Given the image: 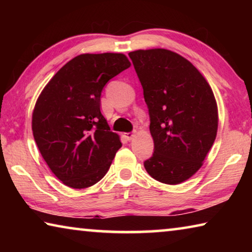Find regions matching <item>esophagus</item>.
Listing matches in <instances>:
<instances>
[{
    "instance_id": "1",
    "label": "esophagus",
    "mask_w": 252,
    "mask_h": 252,
    "mask_svg": "<svg viewBox=\"0 0 252 252\" xmlns=\"http://www.w3.org/2000/svg\"><path fill=\"white\" fill-rule=\"evenodd\" d=\"M134 135H135V132H126V133L123 134V136H125L126 140H129V141L134 138Z\"/></svg>"
}]
</instances>
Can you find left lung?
Listing matches in <instances>:
<instances>
[{
    "label": "left lung",
    "mask_w": 252,
    "mask_h": 252,
    "mask_svg": "<svg viewBox=\"0 0 252 252\" xmlns=\"http://www.w3.org/2000/svg\"><path fill=\"white\" fill-rule=\"evenodd\" d=\"M143 88L155 152L144 168L157 181L179 185L201 168L218 130V106L197 67L165 49L129 53Z\"/></svg>",
    "instance_id": "1"
}]
</instances>
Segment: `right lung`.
I'll use <instances>...</instances> for the list:
<instances>
[{"label": "right lung", "instance_id": "right-lung-1", "mask_svg": "<svg viewBox=\"0 0 252 252\" xmlns=\"http://www.w3.org/2000/svg\"><path fill=\"white\" fill-rule=\"evenodd\" d=\"M131 63L122 53L80 54L60 69L34 106L32 131L55 177L73 189L99 182L122 147L102 116L101 92Z\"/></svg>", "mask_w": 252, "mask_h": 252}]
</instances>
